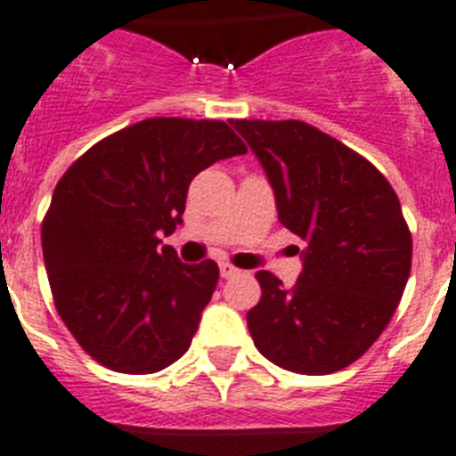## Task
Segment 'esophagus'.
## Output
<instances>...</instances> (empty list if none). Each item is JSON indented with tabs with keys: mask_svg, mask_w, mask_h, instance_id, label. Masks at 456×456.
<instances>
[{
	"mask_svg": "<svg viewBox=\"0 0 456 456\" xmlns=\"http://www.w3.org/2000/svg\"><path fill=\"white\" fill-rule=\"evenodd\" d=\"M239 268H233L232 264H227V261H223V264H220V275L224 277V280H229V277H236L239 275Z\"/></svg>",
	"mask_w": 456,
	"mask_h": 456,
	"instance_id": "esophagus-1",
	"label": "esophagus"
}]
</instances>
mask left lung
Segmentation results:
<instances>
[{
    "label": "left lung",
    "instance_id": "8db88e82",
    "mask_svg": "<svg viewBox=\"0 0 456 456\" xmlns=\"http://www.w3.org/2000/svg\"><path fill=\"white\" fill-rule=\"evenodd\" d=\"M232 124L266 172L280 223L307 243L294 287L256 273L255 346L296 374L344 370L381 335L409 280L413 240L393 185L310 124Z\"/></svg>",
    "mask_w": 456,
    "mask_h": 456
}]
</instances>
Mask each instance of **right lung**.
Instances as JSON below:
<instances>
[{
	"mask_svg": "<svg viewBox=\"0 0 456 456\" xmlns=\"http://www.w3.org/2000/svg\"><path fill=\"white\" fill-rule=\"evenodd\" d=\"M248 151L223 121L144 118L94 144L54 188L43 259L59 316L86 354L153 374L188 351L217 264H183L162 236L181 224L190 181Z\"/></svg>",
	"mask_w": 456,
	"mask_h": 456,
	"instance_id": "add662e5",
	"label": "right lung"
}]
</instances>
